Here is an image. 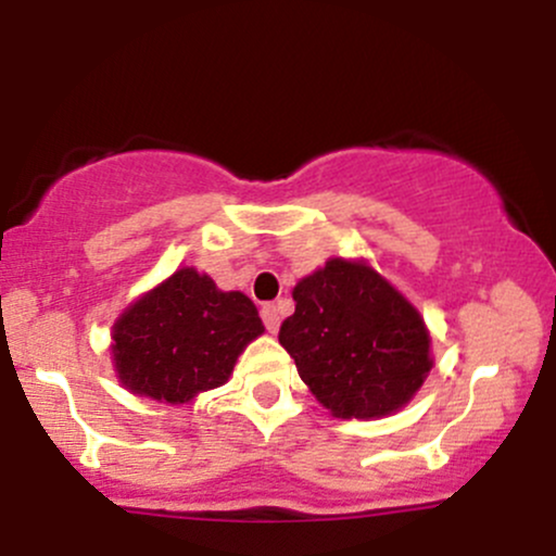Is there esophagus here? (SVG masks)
I'll return each instance as SVG.
<instances>
[{
    "instance_id": "1",
    "label": "esophagus",
    "mask_w": 556,
    "mask_h": 556,
    "mask_svg": "<svg viewBox=\"0 0 556 556\" xmlns=\"http://www.w3.org/2000/svg\"><path fill=\"white\" fill-rule=\"evenodd\" d=\"M261 321H264L266 331H271V334H277V331H279V321H282V318H279L277 305H274V303H264V305H261Z\"/></svg>"
}]
</instances>
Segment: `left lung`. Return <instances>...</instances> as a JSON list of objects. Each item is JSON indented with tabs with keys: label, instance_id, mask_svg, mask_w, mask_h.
Returning a JSON list of instances; mask_svg holds the SVG:
<instances>
[{
	"label": "left lung",
	"instance_id": "obj_1",
	"mask_svg": "<svg viewBox=\"0 0 556 556\" xmlns=\"http://www.w3.org/2000/svg\"><path fill=\"white\" fill-rule=\"evenodd\" d=\"M295 314L279 344L324 407L376 418L405 405L431 371L429 331L418 311L371 266L331 258L300 279Z\"/></svg>",
	"mask_w": 556,
	"mask_h": 556
}]
</instances>
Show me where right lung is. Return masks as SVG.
Instances as JSON below:
<instances>
[{
    "mask_svg": "<svg viewBox=\"0 0 556 556\" xmlns=\"http://www.w3.org/2000/svg\"><path fill=\"white\" fill-rule=\"evenodd\" d=\"M261 331L251 298L222 292L206 274L180 269L119 316L112 353L130 392L177 405L225 384Z\"/></svg>",
    "mask_w": 556,
    "mask_h": 556,
    "instance_id": "obj_1",
    "label": "right lung"
}]
</instances>
